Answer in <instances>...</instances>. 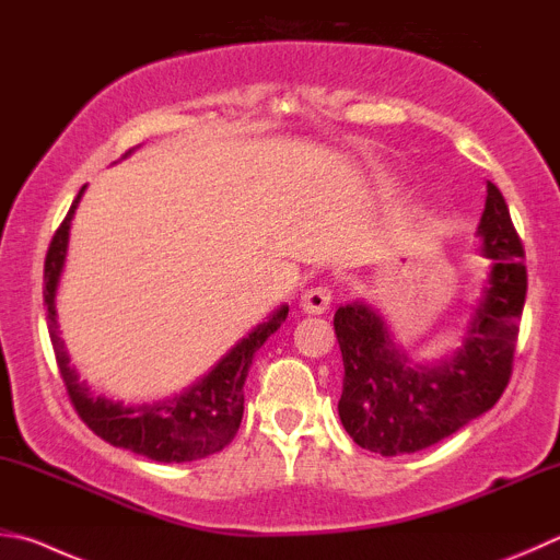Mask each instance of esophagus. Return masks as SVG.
Segmentation results:
<instances>
[{"label": "esophagus", "instance_id": "34e87169", "mask_svg": "<svg viewBox=\"0 0 560 560\" xmlns=\"http://www.w3.org/2000/svg\"><path fill=\"white\" fill-rule=\"evenodd\" d=\"M330 301H332V291L328 287H311L301 293L299 306L303 313L320 315L330 308Z\"/></svg>", "mask_w": 560, "mask_h": 560}]
</instances>
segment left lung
Listing matches in <instances>:
<instances>
[{"label": "left lung", "instance_id": "left-lung-1", "mask_svg": "<svg viewBox=\"0 0 560 560\" xmlns=\"http://www.w3.org/2000/svg\"><path fill=\"white\" fill-rule=\"evenodd\" d=\"M477 237L492 267L463 348L439 364H413L370 303L335 311L345 364L338 413L360 448L386 457L429 448L490 411L510 384L526 267L510 208L490 180Z\"/></svg>", "mask_w": 560, "mask_h": 560}]
</instances>
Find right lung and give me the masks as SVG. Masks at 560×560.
<instances>
[{
  "label": "right lung",
  "instance_id": "right-lung-1",
  "mask_svg": "<svg viewBox=\"0 0 560 560\" xmlns=\"http://www.w3.org/2000/svg\"><path fill=\"white\" fill-rule=\"evenodd\" d=\"M129 154L131 151H127L125 156ZM85 186L80 188L66 220L60 222L54 240H50L44 264V303L48 308V335L50 342H54L56 362L60 377L66 382L70 401H73L78 416L95 435H100L109 445H117V448L147 455L149 460L190 463L222 451L235 439L242 413H245V382L254 352L267 342L269 335L281 328V323L289 315V306L273 311L267 323H259L247 338H242L206 377L190 384L186 392L174 396V399L125 406L121 401L95 396L90 392L88 382L80 380L78 370L70 364L66 342L60 340L56 311V293L68 254L70 222H73Z\"/></svg>",
  "mask_w": 560,
  "mask_h": 560
}]
</instances>
